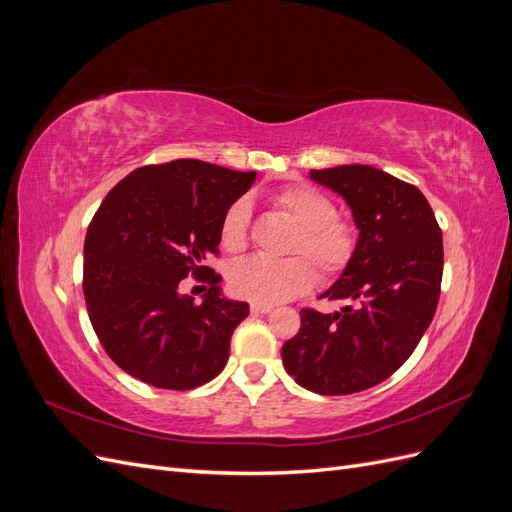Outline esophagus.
I'll list each match as a JSON object with an SVG mask.
<instances>
[{
	"label": "esophagus",
	"instance_id": "obj_1",
	"mask_svg": "<svg viewBox=\"0 0 512 512\" xmlns=\"http://www.w3.org/2000/svg\"><path fill=\"white\" fill-rule=\"evenodd\" d=\"M273 305H265V303H252V314H271Z\"/></svg>",
	"mask_w": 512,
	"mask_h": 512
}]
</instances>
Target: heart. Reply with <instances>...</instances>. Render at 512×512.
<instances>
[{
    "instance_id": "obj_1",
    "label": "heart",
    "mask_w": 512,
    "mask_h": 512,
    "mask_svg": "<svg viewBox=\"0 0 512 512\" xmlns=\"http://www.w3.org/2000/svg\"><path fill=\"white\" fill-rule=\"evenodd\" d=\"M273 207L297 226L286 250L290 258L280 262L250 258L232 265L228 286L237 297L265 305L284 303L316 286L315 264L327 282L348 271L359 250V230L350 220L339 218L329 194L309 183H292L273 196ZM250 222L252 209L245 198L226 209L220 224V245L228 254L247 250Z\"/></svg>"
}]
</instances>
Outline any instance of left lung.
Masks as SVG:
<instances>
[{
    "label": "left lung",
    "instance_id": "1",
    "mask_svg": "<svg viewBox=\"0 0 512 512\" xmlns=\"http://www.w3.org/2000/svg\"><path fill=\"white\" fill-rule=\"evenodd\" d=\"M346 198L359 228L348 271L322 294L350 299L342 312L301 309V329L282 348L288 374L320 395H352L380 384L408 361L436 314L442 230L412 183L365 164L309 173Z\"/></svg>",
    "mask_w": 512,
    "mask_h": 512
}]
</instances>
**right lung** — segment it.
Instances as JSON below:
<instances>
[{
  "instance_id": "right-lung-1",
  "label": "right lung",
  "mask_w": 512,
  "mask_h": 512,
  "mask_svg": "<svg viewBox=\"0 0 512 512\" xmlns=\"http://www.w3.org/2000/svg\"><path fill=\"white\" fill-rule=\"evenodd\" d=\"M254 179L181 158L132 170L102 200L85 237L83 294L102 348L126 374L190 391L224 369L250 305L222 299V275L205 262L220 254L226 209ZM188 274L210 286L200 306L178 294Z\"/></svg>"
}]
</instances>
